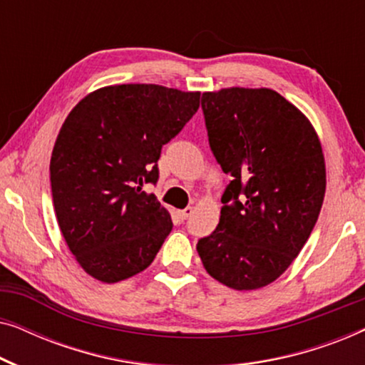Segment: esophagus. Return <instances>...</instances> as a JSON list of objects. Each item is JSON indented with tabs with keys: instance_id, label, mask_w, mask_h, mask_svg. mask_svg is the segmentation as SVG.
I'll return each instance as SVG.
<instances>
[{
	"instance_id": "obj_1",
	"label": "esophagus",
	"mask_w": 365,
	"mask_h": 365,
	"mask_svg": "<svg viewBox=\"0 0 365 365\" xmlns=\"http://www.w3.org/2000/svg\"><path fill=\"white\" fill-rule=\"evenodd\" d=\"M191 214H192V207H186L182 209V211H178V217L181 219V221H186L187 217H191Z\"/></svg>"
}]
</instances>
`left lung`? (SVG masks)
Masks as SVG:
<instances>
[{"instance_id": "1", "label": "left lung", "mask_w": 365, "mask_h": 365, "mask_svg": "<svg viewBox=\"0 0 365 365\" xmlns=\"http://www.w3.org/2000/svg\"><path fill=\"white\" fill-rule=\"evenodd\" d=\"M209 146L231 176L221 219L197 241L206 271L236 291L276 281L307 242L326 194L312 124L272 89L202 93Z\"/></svg>"}]
</instances>
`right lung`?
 <instances>
[{"label":"right lung","mask_w":365,"mask_h":365,"mask_svg":"<svg viewBox=\"0 0 365 365\" xmlns=\"http://www.w3.org/2000/svg\"><path fill=\"white\" fill-rule=\"evenodd\" d=\"M201 93L118 84L81 99L54 143L49 179L69 251L101 282H119L154 261L173 229L144 184H156L161 149L196 114Z\"/></svg>","instance_id":"1"}]
</instances>
